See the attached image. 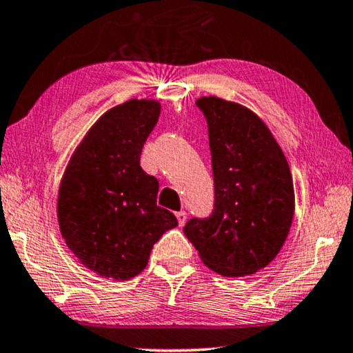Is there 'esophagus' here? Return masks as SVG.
Returning <instances> with one entry per match:
<instances>
[{
  "mask_svg": "<svg viewBox=\"0 0 353 353\" xmlns=\"http://www.w3.org/2000/svg\"><path fill=\"white\" fill-rule=\"evenodd\" d=\"M176 217H177L179 225L183 227V225H185V222H187V212H185V210H181V212H177Z\"/></svg>",
  "mask_w": 353,
  "mask_h": 353,
  "instance_id": "1",
  "label": "esophagus"
}]
</instances>
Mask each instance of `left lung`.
<instances>
[{"label": "left lung", "instance_id": "8db88e82", "mask_svg": "<svg viewBox=\"0 0 353 353\" xmlns=\"http://www.w3.org/2000/svg\"><path fill=\"white\" fill-rule=\"evenodd\" d=\"M196 106L208 120L214 212L183 227L209 270L225 277L255 274L281 252L294 214L285 155L254 110L219 97Z\"/></svg>", "mask_w": 353, "mask_h": 353}]
</instances>
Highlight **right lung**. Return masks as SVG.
<instances>
[{"mask_svg": "<svg viewBox=\"0 0 353 353\" xmlns=\"http://www.w3.org/2000/svg\"><path fill=\"white\" fill-rule=\"evenodd\" d=\"M160 110L157 99H130L108 109L63 172L57 198L60 233L77 260L101 277L138 276L157 241L177 227L174 214L157 206L159 181L139 165Z\"/></svg>", "mask_w": 353, "mask_h": 353, "instance_id": "add662e5", "label": "right lung"}]
</instances>
